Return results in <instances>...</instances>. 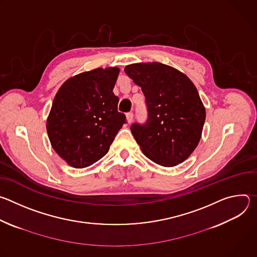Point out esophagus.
Instances as JSON below:
<instances>
[{"label": "esophagus", "mask_w": 257, "mask_h": 257, "mask_svg": "<svg viewBox=\"0 0 257 257\" xmlns=\"http://www.w3.org/2000/svg\"><path fill=\"white\" fill-rule=\"evenodd\" d=\"M126 119H127V122L130 124L132 121H133V113H127L126 114Z\"/></svg>", "instance_id": "obj_1"}]
</instances>
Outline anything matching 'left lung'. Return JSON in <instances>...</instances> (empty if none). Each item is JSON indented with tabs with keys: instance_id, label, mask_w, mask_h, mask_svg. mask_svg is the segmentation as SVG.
I'll return each mask as SVG.
<instances>
[{
	"instance_id": "1",
	"label": "left lung",
	"mask_w": 257,
	"mask_h": 257,
	"mask_svg": "<svg viewBox=\"0 0 257 257\" xmlns=\"http://www.w3.org/2000/svg\"><path fill=\"white\" fill-rule=\"evenodd\" d=\"M141 87L149 119L130 129L142 153L163 167L187 160L201 138L205 107L193 82L179 70L158 62L125 67Z\"/></svg>"
}]
</instances>
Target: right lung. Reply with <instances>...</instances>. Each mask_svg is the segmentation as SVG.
Here are the masks:
<instances>
[{"mask_svg":"<svg viewBox=\"0 0 257 257\" xmlns=\"http://www.w3.org/2000/svg\"><path fill=\"white\" fill-rule=\"evenodd\" d=\"M120 69L96 68L67 79L59 88L47 120L54 151L71 167L100 160L126 123L113 92Z\"/></svg>","mask_w":257,"mask_h":257,"instance_id":"add662e5","label":"right lung"}]
</instances>
